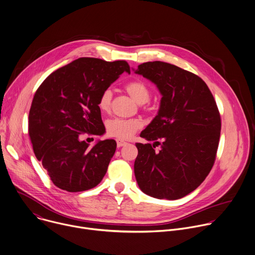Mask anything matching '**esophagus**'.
I'll return each mask as SVG.
<instances>
[{"instance_id":"obj_1","label":"esophagus","mask_w":255,"mask_h":255,"mask_svg":"<svg viewBox=\"0 0 255 255\" xmlns=\"http://www.w3.org/2000/svg\"><path fill=\"white\" fill-rule=\"evenodd\" d=\"M127 144H128V143L125 142V141L117 140V147H118V148H120V147H122V146H125V145H127Z\"/></svg>"}]
</instances>
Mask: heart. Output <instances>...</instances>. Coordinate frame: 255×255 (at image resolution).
Instances as JSON below:
<instances>
[{"label": "heart", "mask_w": 255, "mask_h": 255, "mask_svg": "<svg viewBox=\"0 0 255 255\" xmlns=\"http://www.w3.org/2000/svg\"><path fill=\"white\" fill-rule=\"evenodd\" d=\"M125 90L139 104L147 103L151 97L148 85L142 80H133L128 82L125 85ZM112 98L113 93L111 89H106L102 92L98 100V107L102 112L107 113L110 111ZM141 127L142 122L138 119L114 118L106 122L107 134L121 140L131 138Z\"/></svg>", "instance_id": "1"}]
</instances>
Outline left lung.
Here are the masks:
<instances>
[{"label":"left lung","instance_id":"left-lung-1","mask_svg":"<svg viewBox=\"0 0 255 255\" xmlns=\"http://www.w3.org/2000/svg\"><path fill=\"white\" fill-rule=\"evenodd\" d=\"M135 73L153 82L162 95L157 116L140 134L153 145L136 143L138 186L154 198H182L204 181L214 164L221 130L216 102L200 77L175 65L147 62Z\"/></svg>","mask_w":255,"mask_h":255}]
</instances>
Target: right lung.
Here are the masks:
<instances>
[{"mask_svg":"<svg viewBox=\"0 0 255 255\" xmlns=\"http://www.w3.org/2000/svg\"><path fill=\"white\" fill-rule=\"evenodd\" d=\"M123 72L130 73L126 61L79 58L50 74L36 91L29 136L37 159L60 189L89 190L106 174L115 140L89 148L82 138L104 133L98 100Z\"/></svg>","mask_w":255,"mask_h":255,"instance_id":"1","label":"right lung"}]
</instances>
